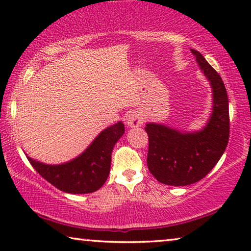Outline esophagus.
I'll list each match as a JSON object with an SVG mask.
<instances>
[{
    "label": "esophagus",
    "mask_w": 251,
    "mask_h": 251,
    "mask_svg": "<svg viewBox=\"0 0 251 251\" xmlns=\"http://www.w3.org/2000/svg\"><path fill=\"white\" fill-rule=\"evenodd\" d=\"M126 125L129 126H139L143 125V118L139 113L130 112L126 115Z\"/></svg>",
    "instance_id": "1"
}]
</instances>
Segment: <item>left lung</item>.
<instances>
[{"label":"left lung","mask_w":251,"mask_h":251,"mask_svg":"<svg viewBox=\"0 0 251 251\" xmlns=\"http://www.w3.org/2000/svg\"><path fill=\"white\" fill-rule=\"evenodd\" d=\"M212 88V113L200 131L180 132L169 126L147 123V167L160 183L185 186L207 176L225 152L229 137L228 98L221 75L204 57L192 49Z\"/></svg>","instance_id":"left-lung-1"}]
</instances>
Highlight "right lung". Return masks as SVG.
Instances as JSON below:
<instances>
[{
  "label": "right lung",
  "instance_id": "right-lung-1",
  "mask_svg": "<svg viewBox=\"0 0 251 251\" xmlns=\"http://www.w3.org/2000/svg\"><path fill=\"white\" fill-rule=\"evenodd\" d=\"M125 133L120 121L102 130L81 155L70 162L51 166L30 159L29 163L47 181L58 190L72 194L92 193L100 188L111 170L113 147Z\"/></svg>",
  "mask_w": 251,
  "mask_h": 251
}]
</instances>
